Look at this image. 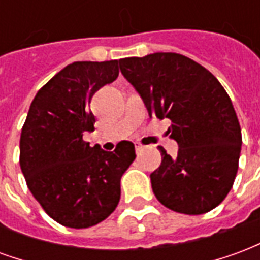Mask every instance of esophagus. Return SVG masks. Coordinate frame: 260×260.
Here are the masks:
<instances>
[{"label": "esophagus", "mask_w": 260, "mask_h": 260, "mask_svg": "<svg viewBox=\"0 0 260 260\" xmlns=\"http://www.w3.org/2000/svg\"><path fill=\"white\" fill-rule=\"evenodd\" d=\"M135 149H136V153H139L141 150H143V145L138 142V143H135Z\"/></svg>", "instance_id": "34e87169"}]
</instances>
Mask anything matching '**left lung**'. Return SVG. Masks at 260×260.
<instances>
[{"label": "left lung", "mask_w": 260, "mask_h": 260, "mask_svg": "<svg viewBox=\"0 0 260 260\" xmlns=\"http://www.w3.org/2000/svg\"><path fill=\"white\" fill-rule=\"evenodd\" d=\"M119 69L145 102L149 117L169 118L177 157L163 147L150 174L158 202L184 214L218 206L238 171L241 126L224 87L205 67L182 54L154 53L119 59Z\"/></svg>", "instance_id": "8db88e82"}]
</instances>
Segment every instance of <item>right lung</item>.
<instances>
[{
	"label": "right lung",
	"mask_w": 260,
	"mask_h": 260,
	"mask_svg": "<svg viewBox=\"0 0 260 260\" xmlns=\"http://www.w3.org/2000/svg\"><path fill=\"white\" fill-rule=\"evenodd\" d=\"M118 61H78L37 91L20 134V170L27 188L57 223L87 229L107 218L121 196V177L135 160L132 142L114 152L91 147L93 94L118 78Z\"/></svg>",
	"instance_id": "add662e5"
}]
</instances>
